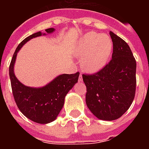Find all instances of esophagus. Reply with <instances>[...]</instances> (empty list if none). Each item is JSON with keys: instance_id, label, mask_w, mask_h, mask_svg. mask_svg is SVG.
Listing matches in <instances>:
<instances>
[{"instance_id": "esophagus-1", "label": "esophagus", "mask_w": 149, "mask_h": 149, "mask_svg": "<svg viewBox=\"0 0 149 149\" xmlns=\"http://www.w3.org/2000/svg\"><path fill=\"white\" fill-rule=\"evenodd\" d=\"M79 81L80 82H82V81H83V78H82V73H80V76H79Z\"/></svg>"}]
</instances>
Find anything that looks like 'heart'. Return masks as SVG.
I'll return each mask as SVG.
<instances>
[{"instance_id": "b5f03b06", "label": "heart", "mask_w": 149, "mask_h": 149, "mask_svg": "<svg viewBox=\"0 0 149 149\" xmlns=\"http://www.w3.org/2000/svg\"><path fill=\"white\" fill-rule=\"evenodd\" d=\"M112 50V41L106 34L89 32L78 40L74 54L81 57V67L88 72H97L109 61Z\"/></svg>"}]
</instances>
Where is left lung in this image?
<instances>
[{
	"label": "left lung",
	"mask_w": 149,
	"mask_h": 149,
	"mask_svg": "<svg viewBox=\"0 0 149 149\" xmlns=\"http://www.w3.org/2000/svg\"><path fill=\"white\" fill-rule=\"evenodd\" d=\"M113 45L112 60L100 71L82 75L87 88L86 104L102 120L120 118L131 106L136 93V63L125 40L110 32Z\"/></svg>",
	"instance_id": "8db88e82"
}]
</instances>
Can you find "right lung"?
<instances>
[{"label": "right lung", "instance_id": "add662e5", "mask_svg": "<svg viewBox=\"0 0 149 149\" xmlns=\"http://www.w3.org/2000/svg\"><path fill=\"white\" fill-rule=\"evenodd\" d=\"M47 33H52L55 29H45ZM46 33L37 32L22 40L16 49L9 65V77L13 97L23 115L38 124H49L55 120L62 109L65 98L69 90L77 83L80 72L74 74H61L49 83L39 88L26 86L18 80L14 73V65L19 50L24 44L35 37Z\"/></svg>", "mask_w": 149, "mask_h": 149}]
</instances>
